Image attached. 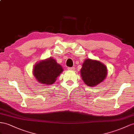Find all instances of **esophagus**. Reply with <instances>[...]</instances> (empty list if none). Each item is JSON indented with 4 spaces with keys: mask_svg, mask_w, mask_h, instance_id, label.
Listing matches in <instances>:
<instances>
[{
    "mask_svg": "<svg viewBox=\"0 0 134 134\" xmlns=\"http://www.w3.org/2000/svg\"><path fill=\"white\" fill-rule=\"evenodd\" d=\"M67 69H68V70H74L75 69V68L74 67H68Z\"/></svg>",
    "mask_w": 134,
    "mask_h": 134,
    "instance_id": "34e87169",
    "label": "esophagus"
}]
</instances>
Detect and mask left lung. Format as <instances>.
Listing matches in <instances>:
<instances>
[{
    "label": "left lung",
    "mask_w": 134,
    "mask_h": 134,
    "mask_svg": "<svg viewBox=\"0 0 134 134\" xmlns=\"http://www.w3.org/2000/svg\"><path fill=\"white\" fill-rule=\"evenodd\" d=\"M80 73L84 83L88 86L93 87L105 79L107 75V69L100 62L87 59L82 65Z\"/></svg>",
    "instance_id": "8db88e82"
}]
</instances>
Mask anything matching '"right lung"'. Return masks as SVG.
<instances>
[{"instance_id": "obj_1", "label": "right lung", "mask_w": 134, "mask_h": 134, "mask_svg": "<svg viewBox=\"0 0 134 134\" xmlns=\"http://www.w3.org/2000/svg\"><path fill=\"white\" fill-rule=\"evenodd\" d=\"M63 71V68L56 60L50 58L41 61L35 65L33 74L38 81L43 84H52Z\"/></svg>"}]
</instances>
